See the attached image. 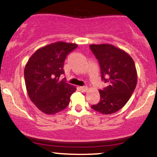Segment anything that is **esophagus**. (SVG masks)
Wrapping results in <instances>:
<instances>
[{"instance_id":"34e87169","label":"esophagus","mask_w":157,"mask_h":157,"mask_svg":"<svg viewBox=\"0 0 157 157\" xmlns=\"http://www.w3.org/2000/svg\"><path fill=\"white\" fill-rule=\"evenodd\" d=\"M79 89H80L81 91H82V92H85V91H86L88 90V87H86V86H80Z\"/></svg>"}]
</instances>
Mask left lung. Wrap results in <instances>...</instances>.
<instances>
[{
	"mask_svg": "<svg viewBox=\"0 0 157 157\" xmlns=\"http://www.w3.org/2000/svg\"><path fill=\"white\" fill-rule=\"evenodd\" d=\"M90 49L100 64L102 80L107 84L99 91L100 102L91 109L102 114L117 112L136 88L137 74L134 60L125 51L111 44H91Z\"/></svg>",
	"mask_w": 157,
	"mask_h": 157,
	"instance_id": "left-lung-1",
	"label": "left lung"
}]
</instances>
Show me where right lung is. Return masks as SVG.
I'll return each mask as SVG.
<instances>
[{
  "instance_id": "1",
  "label": "right lung",
  "mask_w": 157,
  "mask_h": 157,
  "mask_svg": "<svg viewBox=\"0 0 157 157\" xmlns=\"http://www.w3.org/2000/svg\"><path fill=\"white\" fill-rule=\"evenodd\" d=\"M77 47L75 44L59 42L37 49L25 66L24 79L28 95L36 107L46 114L66 109L76 87L60 77L64 74L66 56Z\"/></svg>"
}]
</instances>
